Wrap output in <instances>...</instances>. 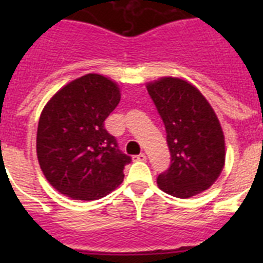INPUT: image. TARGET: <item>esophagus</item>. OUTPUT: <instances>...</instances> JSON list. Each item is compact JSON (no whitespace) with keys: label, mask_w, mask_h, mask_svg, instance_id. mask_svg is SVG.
Segmentation results:
<instances>
[{"label":"esophagus","mask_w":263,"mask_h":263,"mask_svg":"<svg viewBox=\"0 0 263 263\" xmlns=\"http://www.w3.org/2000/svg\"><path fill=\"white\" fill-rule=\"evenodd\" d=\"M133 159L136 160V162H145V160L147 159V157H146V155L143 154V153H142V154L134 155V157H133Z\"/></svg>","instance_id":"obj_1"}]
</instances>
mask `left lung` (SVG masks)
Here are the masks:
<instances>
[{
    "label": "left lung",
    "mask_w": 263,
    "mask_h": 263,
    "mask_svg": "<svg viewBox=\"0 0 263 263\" xmlns=\"http://www.w3.org/2000/svg\"><path fill=\"white\" fill-rule=\"evenodd\" d=\"M147 92L163 121L171 154L158 187L180 199L208 190L225 163L224 133L212 106L200 90L178 78L148 83Z\"/></svg>",
    "instance_id": "left-lung-1"
}]
</instances>
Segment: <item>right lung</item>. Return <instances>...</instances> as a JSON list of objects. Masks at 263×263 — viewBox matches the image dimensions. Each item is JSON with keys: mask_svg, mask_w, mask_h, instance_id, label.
Wrapping results in <instances>:
<instances>
[{"mask_svg": "<svg viewBox=\"0 0 263 263\" xmlns=\"http://www.w3.org/2000/svg\"><path fill=\"white\" fill-rule=\"evenodd\" d=\"M121 100L115 81L97 73L71 81L46 104L36 133L39 166L51 185L73 200H96L124 180L132 162L104 121Z\"/></svg>", "mask_w": 263, "mask_h": 263, "instance_id": "1", "label": "right lung"}]
</instances>
